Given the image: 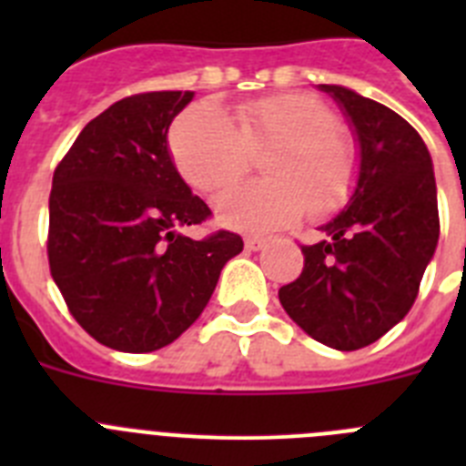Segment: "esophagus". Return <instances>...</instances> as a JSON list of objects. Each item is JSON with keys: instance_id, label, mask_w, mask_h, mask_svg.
I'll return each instance as SVG.
<instances>
[{"instance_id": "obj_1", "label": "esophagus", "mask_w": 466, "mask_h": 466, "mask_svg": "<svg viewBox=\"0 0 466 466\" xmlns=\"http://www.w3.org/2000/svg\"><path fill=\"white\" fill-rule=\"evenodd\" d=\"M245 247L247 249H252V252H258V249H263V247H266V240H263V238H247Z\"/></svg>"}]
</instances>
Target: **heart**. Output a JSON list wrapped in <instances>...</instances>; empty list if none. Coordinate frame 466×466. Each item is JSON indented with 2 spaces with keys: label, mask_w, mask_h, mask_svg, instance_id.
<instances>
[{
  "label": "heart",
  "mask_w": 466,
  "mask_h": 466,
  "mask_svg": "<svg viewBox=\"0 0 466 466\" xmlns=\"http://www.w3.org/2000/svg\"><path fill=\"white\" fill-rule=\"evenodd\" d=\"M263 158L266 182L238 187L219 198V217L233 228L275 230L306 212L315 219L348 203L360 172L355 139L312 95L284 93L242 102L233 123L214 105H193L170 130L177 172L196 191H224Z\"/></svg>",
  "instance_id": "heart-1"
}]
</instances>
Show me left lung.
Instances as JSON below:
<instances>
[{"instance_id":"1","label":"left lung","mask_w":466,"mask_h":466,"mask_svg":"<svg viewBox=\"0 0 466 466\" xmlns=\"http://www.w3.org/2000/svg\"><path fill=\"white\" fill-rule=\"evenodd\" d=\"M355 126L361 163L348 208L300 245L303 273L279 303L308 336L329 348L376 343L409 315L439 242L431 158L406 118L343 86H322Z\"/></svg>"}]
</instances>
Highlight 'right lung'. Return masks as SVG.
Listing matches in <instances>:
<instances>
[{"mask_svg": "<svg viewBox=\"0 0 466 466\" xmlns=\"http://www.w3.org/2000/svg\"><path fill=\"white\" fill-rule=\"evenodd\" d=\"M191 97L154 90L114 102L53 172L51 275L81 329L111 350L154 352L179 339L242 252L230 230L179 233L212 217L167 154V127Z\"/></svg>", "mask_w": 466, "mask_h": 466, "instance_id": "right-lung-1", "label": "right lung"}]
</instances>
